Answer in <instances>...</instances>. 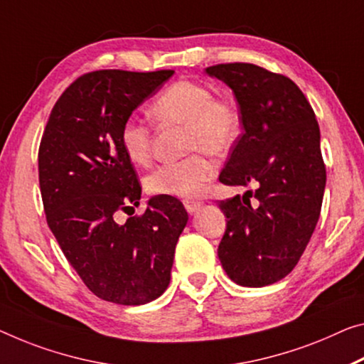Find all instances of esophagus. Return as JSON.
<instances>
[{
    "label": "esophagus",
    "mask_w": 364,
    "mask_h": 364,
    "mask_svg": "<svg viewBox=\"0 0 364 364\" xmlns=\"http://www.w3.org/2000/svg\"><path fill=\"white\" fill-rule=\"evenodd\" d=\"M203 205L201 201L198 200H186L183 201V206H186V210L188 211V213H195V211L200 210V206Z\"/></svg>",
    "instance_id": "1"
}]
</instances>
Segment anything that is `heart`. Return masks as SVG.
Segmentation results:
<instances>
[{"mask_svg":"<svg viewBox=\"0 0 364 364\" xmlns=\"http://www.w3.org/2000/svg\"><path fill=\"white\" fill-rule=\"evenodd\" d=\"M149 114L161 124L186 125V151L195 153L177 163L159 166L144 178V188L151 195L198 197L216 172L208 154H228L242 132L236 102L228 97H215L210 86L182 80L172 82L153 100ZM119 141L130 163H148L151 130L143 120L128 117L120 127Z\"/></svg>","mask_w":364,"mask_h":364,"instance_id":"1","label":"heart"}]
</instances>
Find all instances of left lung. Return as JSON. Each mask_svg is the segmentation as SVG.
I'll list each match as a JSON object with an SVG mask.
<instances>
[{"label": "left lung", "instance_id": "obj_1", "mask_svg": "<svg viewBox=\"0 0 364 364\" xmlns=\"http://www.w3.org/2000/svg\"><path fill=\"white\" fill-rule=\"evenodd\" d=\"M205 71L232 89L244 127L220 182L255 188L220 201L228 223L218 257L234 283L267 287L296 267L321 215L326 166L316 114L283 75L252 63Z\"/></svg>", "mask_w": 364, "mask_h": 364}]
</instances>
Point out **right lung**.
Wrapping results in <instances>:
<instances>
[{
  "label": "right lung",
  "mask_w": 364,
  "mask_h": 364,
  "mask_svg": "<svg viewBox=\"0 0 364 364\" xmlns=\"http://www.w3.org/2000/svg\"><path fill=\"white\" fill-rule=\"evenodd\" d=\"M172 75L100 70L77 77L52 109L38 148L48 228L86 287L115 304H146L166 291L188 221L181 201L166 195L125 225L115 221L141 198L120 127Z\"/></svg>",
  "instance_id": "obj_1"
}]
</instances>
